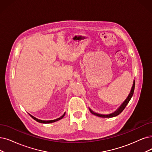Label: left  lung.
<instances>
[{
    "instance_id": "left-lung-1",
    "label": "left lung",
    "mask_w": 152,
    "mask_h": 152,
    "mask_svg": "<svg viewBox=\"0 0 152 152\" xmlns=\"http://www.w3.org/2000/svg\"><path fill=\"white\" fill-rule=\"evenodd\" d=\"M135 80H133V86H132V87L131 88V90H130V92L129 94V95H128V96L126 97V99H125V100L122 103V104H121V105L118 108L117 110L116 111H115L114 112L112 113H110V114H107V115H104V114H100V113H96L95 112H94L93 110H91V109L90 108H89V110L90 112L92 113V114L96 115V116H98L99 117H102V118H112V117H116L118 115H119L120 113H121L122 112V111L124 110L125 108L126 107V105L129 104V101L130 100L131 98L132 97L133 95V92H134V89H135Z\"/></svg>"
}]
</instances>
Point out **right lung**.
I'll use <instances>...</instances> for the list:
<instances>
[{
  "instance_id": "add662e5",
  "label": "right lung",
  "mask_w": 152,
  "mask_h": 152,
  "mask_svg": "<svg viewBox=\"0 0 152 152\" xmlns=\"http://www.w3.org/2000/svg\"><path fill=\"white\" fill-rule=\"evenodd\" d=\"M28 114L30 115V116L33 119H34L35 120H36V121H37V122H39V123H42V124H51V123H53V122H57V121L60 120V119H62V118L65 116V113L63 114V115H62V116L60 117H59V118H57V119H55V120H40V119H38V118H35V117L32 116V115H30V113H28Z\"/></svg>"
}]
</instances>
